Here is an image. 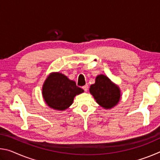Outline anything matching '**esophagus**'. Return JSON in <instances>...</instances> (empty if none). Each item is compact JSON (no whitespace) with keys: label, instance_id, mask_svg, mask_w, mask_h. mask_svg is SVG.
Segmentation results:
<instances>
[{"label":"esophagus","instance_id":"esophagus-1","mask_svg":"<svg viewBox=\"0 0 160 160\" xmlns=\"http://www.w3.org/2000/svg\"><path fill=\"white\" fill-rule=\"evenodd\" d=\"M88 88H89L88 85H85V86L82 87V89H83V90H85V92H87V91H88Z\"/></svg>","mask_w":160,"mask_h":160}]
</instances>
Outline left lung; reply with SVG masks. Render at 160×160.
Returning a JSON list of instances; mask_svg holds the SVG:
<instances>
[{
    "label": "left lung",
    "mask_w": 160,
    "mask_h": 160,
    "mask_svg": "<svg viewBox=\"0 0 160 160\" xmlns=\"http://www.w3.org/2000/svg\"><path fill=\"white\" fill-rule=\"evenodd\" d=\"M90 92L96 102L105 109L115 106L120 99L119 88L104 75L96 78L95 83L90 86Z\"/></svg>",
    "instance_id": "left-lung-1"
}]
</instances>
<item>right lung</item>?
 <instances>
[{
  "instance_id": "obj_1",
  "label": "right lung",
  "mask_w": 160,
  "mask_h": 160,
  "mask_svg": "<svg viewBox=\"0 0 160 160\" xmlns=\"http://www.w3.org/2000/svg\"><path fill=\"white\" fill-rule=\"evenodd\" d=\"M83 90L64 75L56 72L50 75L43 85L42 94L48 107L57 110H64L72 104L76 94Z\"/></svg>"
}]
</instances>
